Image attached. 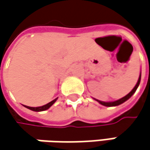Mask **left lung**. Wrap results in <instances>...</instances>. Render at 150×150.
I'll list each match as a JSON object with an SVG mask.
<instances>
[{"mask_svg":"<svg viewBox=\"0 0 150 150\" xmlns=\"http://www.w3.org/2000/svg\"><path fill=\"white\" fill-rule=\"evenodd\" d=\"M140 81H141V73H140V75H139V78H138V81H137V82L136 86H134V88L130 92V93H128L127 96H125V97H123L122 98H120L119 100H116V101H114V102H102L99 101V100H97V101L100 104L102 105H104V106H107V107H111V106H117V105H120V104H121V103H123L124 102H126L127 99H129L132 95H133V93L136 92L137 88L138 87V86H139V84H140Z\"/></svg>","mask_w":150,"mask_h":150,"instance_id":"obj_1","label":"left lung"}]
</instances>
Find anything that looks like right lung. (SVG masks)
<instances>
[{
  "instance_id": "right-lung-1",
  "label": "right lung",
  "mask_w": 150,
  "mask_h": 150,
  "mask_svg": "<svg viewBox=\"0 0 150 150\" xmlns=\"http://www.w3.org/2000/svg\"><path fill=\"white\" fill-rule=\"evenodd\" d=\"M57 98L56 99H54V100H52V101H51L48 103H47V104H45V105H43V106H40V107H29V106H24V107H26L27 109H29V110H33V111H36V112H39V111H44V110H48L49 108L56 102Z\"/></svg>"
}]
</instances>
